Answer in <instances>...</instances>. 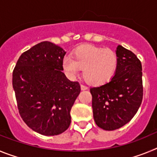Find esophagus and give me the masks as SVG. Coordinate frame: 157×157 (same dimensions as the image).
Returning a JSON list of instances; mask_svg holds the SVG:
<instances>
[{
	"mask_svg": "<svg viewBox=\"0 0 157 157\" xmlns=\"http://www.w3.org/2000/svg\"><path fill=\"white\" fill-rule=\"evenodd\" d=\"M87 89H88V88H87V86H86L85 85H82H82H81V90H86Z\"/></svg>",
	"mask_w": 157,
	"mask_h": 157,
	"instance_id": "1",
	"label": "esophagus"
}]
</instances>
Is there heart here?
Segmentation results:
<instances>
[{
	"label": "heart",
	"mask_w": 157,
	"mask_h": 157,
	"mask_svg": "<svg viewBox=\"0 0 157 157\" xmlns=\"http://www.w3.org/2000/svg\"><path fill=\"white\" fill-rule=\"evenodd\" d=\"M117 56L109 48L83 45L78 47L73 53V58H63V67L66 74L74 78L83 68L82 75L86 82L100 85L110 80L117 67Z\"/></svg>",
	"instance_id": "b5f03b06"
}]
</instances>
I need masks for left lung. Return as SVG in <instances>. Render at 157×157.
<instances>
[{
    "mask_svg": "<svg viewBox=\"0 0 157 157\" xmlns=\"http://www.w3.org/2000/svg\"><path fill=\"white\" fill-rule=\"evenodd\" d=\"M117 67L109 82L90 88L96 124L114 130L127 124L137 113L143 98L141 63L122 45L116 50Z\"/></svg>",
    "mask_w": 157,
    "mask_h": 157,
    "instance_id": "1",
    "label": "left lung"
}]
</instances>
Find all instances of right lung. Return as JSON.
<instances>
[{
  "mask_svg": "<svg viewBox=\"0 0 157 157\" xmlns=\"http://www.w3.org/2000/svg\"><path fill=\"white\" fill-rule=\"evenodd\" d=\"M66 52L50 41L40 42L19 56L12 73L19 112L25 123L42 135L64 132L71 109L81 91L62 71Z\"/></svg>",
  "mask_w": 157,
  "mask_h": 157,
  "instance_id": "1",
  "label": "right lung"
}]
</instances>
